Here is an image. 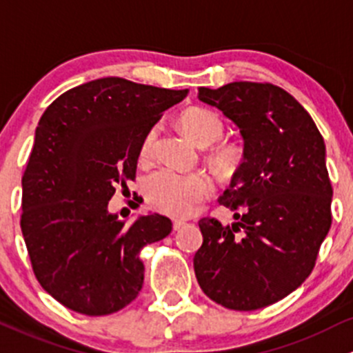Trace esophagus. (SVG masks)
Listing matches in <instances>:
<instances>
[{
  "instance_id": "1",
  "label": "esophagus",
  "mask_w": 353,
  "mask_h": 353,
  "mask_svg": "<svg viewBox=\"0 0 353 353\" xmlns=\"http://www.w3.org/2000/svg\"><path fill=\"white\" fill-rule=\"evenodd\" d=\"M183 226H185V221H181V219L173 221V230H175V231L181 230V228H183Z\"/></svg>"
}]
</instances>
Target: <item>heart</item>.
<instances>
[{
    "label": "heart",
    "mask_w": 353,
    "mask_h": 353,
    "mask_svg": "<svg viewBox=\"0 0 353 353\" xmlns=\"http://www.w3.org/2000/svg\"><path fill=\"white\" fill-rule=\"evenodd\" d=\"M180 125L201 146L214 143L224 132V122L207 108L192 107L181 112ZM158 125H152L139 146V159L146 163L154 151ZM245 159V150L238 144L221 143L210 151V163L217 172L230 175ZM144 197L152 209L173 217H187L197 203L205 201L212 192V181L201 172H176L172 168H158L146 176L143 183Z\"/></svg>",
    "instance_id": "1"
}]
</instances>
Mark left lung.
<instances>
[{
  "instance_id": "left-lung-1",
  "label": "left lung",
  "mask_w": 353,
  "mask_h": 353,
  "mask_svg": "<svg viewBox=\"0 0 353 353\" xmlns=\"http://www.w3.org/2000/svg\"><path fill=\"white\" fill-rule=\"evenodd\" d=\"M199 98L239 127L245 159L221 197L236 223L199 221L195 277L228 310H261L310 277L332 228L325 141L303 105L272 83L201 88Z\"/></svg>"
}]
</instances>
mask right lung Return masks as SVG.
<instances>
[{
	"mask_svg": "<svg viewBox=\"0 0 353 353\" xmlns=\"http://www.w3.org/2000/svg\"><path fill=\"white\" fill-rule=\"evenodd\" d=\"M187 95L100 78L43 112L21 176L20 226L35 279L63 306L112 314L143 289L139 252L166 238L172 221L150 214L125 226L107 205L119 185L136 180L144 134Z\"/></svg>",
	"mask_w": 353,
	"mask_h": 353,
	"instance_id": "add662e5",
	"label": "right lung"
}]
</instances>
